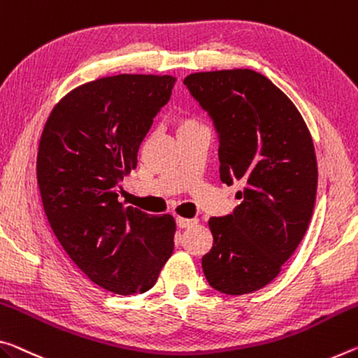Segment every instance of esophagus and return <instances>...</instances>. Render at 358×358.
I'll use <instances>...</instances> for the list:
<instances>
[{"label":"esophagus","instance_id":"obj_1","mask_svg":"<svg viewBox=\"0 0 358 358\" xmlns=\"http://www.w3.org/2000/svg\"><path fill=\"white\" fill-rule=\"evenodd\" d=\"M194 224H197V220H189V218H183V217L177 218L178 228H189V226H194Z\"/></svg>","mask_w":358,"mask_h":358}]
</instances>
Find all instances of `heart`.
I'll use <instances>...</instances> for the list:
<instances>
[{
  "label": "heart",
  "mask_w": 358,
  "mask_h": 358,
  "mask_svg": "<svg viewBox=\"0 0 358 358\" xmlns=\"http://www.w3.org/2000/svg\"><path fill=\"white\" fill-rule=\"evenodd\" d=\"M173 126H175V130H177V134L181 135L185 132H189V130L203 127V124L199 121V119L191 115H178L175 117Z\"/></svg>",
  "instance_id": "obj_1"
}]
</instances>
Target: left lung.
<instances>
[{"mask_svg": "<svg viewBox=\"0 0 358 358\" xmlns=\"http://www.w3.org/2000/svg\"><path fill=\"white\" fill-rule=\"evenodd\" d=\"M183 84L217 127L221 181L243 185L234 213L208 220L203 274L221 293L257 292L308 231L319 177L310 132L293 101L248 68L192 73Z\"/></svg>", "mask_w": 358, "mask_h": 358, "instance_id": "obj_1", "label": "left lung"}]
</instances>
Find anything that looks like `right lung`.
<instances>
[{
	"label": "right lung",
	"mask_w": 358,
	"mask_h": 358,
	"mask_svg": "<svg viewBox=\"0 0 358 358\" xmlns=\"http://www.w3.org/2000/svg\"><path fill=\"white\" fill-rule=\"evenodd\" d=\"M177 78L115 75L70 90L39 138L36 178L57 241L95 285L116 294L151 290L173 252L172 215L117 201L124 177Z\"/></svg>",
	"instance_id": "obj_1"
}]
</instances>
